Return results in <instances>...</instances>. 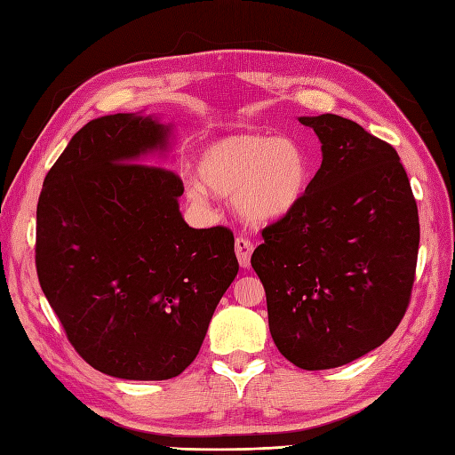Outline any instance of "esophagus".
I'll use <instances>...</instances> for the list:
<instances>
[{
  "label": "esophagus",
  "instance_id": "esophagus-1",
  "mask_svg": "<svg viewBox=\"0 0 455 455\" xmlns=\"http://www.w3.org/2000/svg\"><path fill=\"white\" fill-rule=\"evenodd\" d=\"M235 250H236L238 264L243 266V267H248V266H250V256H252V252H254L252 243H250L248 238L238 236V238L235 240Z\"/></svg>",
  "mask_w": 455,
  "mask_h": 455
}]
</instances>
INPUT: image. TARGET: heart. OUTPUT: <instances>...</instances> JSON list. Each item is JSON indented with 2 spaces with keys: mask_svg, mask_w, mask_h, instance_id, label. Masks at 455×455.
Segmentation results:
<instances>
[{
  "mask_svg": "<svg viewBox=\"0 0 455 455\" xmlns=\"http://www.w3.org/2000/svg\"><path fill=\"white\" fill-rule=\"evenodd\" d=\"M197 172L211 191L235 196V207L252 222L285 217L303 201L311 183L307 150L293 137L228 134L203 148ZM186 191L193 203L207 197L199 181H189Z\"/></svg>",
  "mask_w": 455,
  "mask_h": 455,
  "instance_id": "obj_1",
  "label": "heart"
}]
</instances>
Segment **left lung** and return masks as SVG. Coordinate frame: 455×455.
<instances>
[{
	"instance_id": "left-lung-1",
	"label": "left lung",
	"mask_w": 455,
	"mask_h": 455,
	"mask_svg": "<svg viewBox=\"0 0 455 455\" xmlns=\"http://www.w3.org/2000/svg\"><path fill=\"white\" fill-rule=\"evenodd\" d=\"M323 164L303 201L262 230L252 267L277 350L331 370L381 346L407 313L420 243L399 154L340 115L299 117Z\"/></svg>"
}]
</instances>
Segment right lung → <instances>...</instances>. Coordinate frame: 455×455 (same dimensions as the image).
<instances>
[{
	"mask_svg": "<svg viewBox=\"0 0 455 455\" xmlns=\"http://www.w3.org/2000/svg\"><path fill=\"white\" fill-rule=\"evenodd\" d=\"M170 124L117 113L74 134L36 205L43 293L85 362L121 379L162 381L196 360L238 274L227 227L191 228L178 173L154 166Z\"/></svg>",
	"mask_w": 455,
	"mask_h": 455,
	"instance_id": "right-lung-1",
	"label": "right lung"
}]
</instances>
